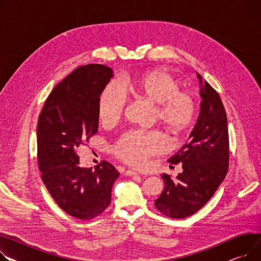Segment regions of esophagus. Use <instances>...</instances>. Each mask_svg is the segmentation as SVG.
Here are the masks:
<instances>
[{
	"label": "esophagus",
	"instance_id": "obj_1",
	"mask_svg": "<svg viewBox=\"0 0 261 261\" xmlns=\"http://www.w3.org/2000/svg\"><path fill=\"white\" fill-rule=\"evenodd\" d=\"M125 175L126 176H136V175H140V174H138V173L137 172H135V171H132V170H127L126 172H125Z\"/></svg>",
	"mask_w": 261,
	"mask_h": 261
}]
</instances>
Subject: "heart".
<instances>
[{"label": "heart", "mask_w": 261, "mask_h": 261, "mask_svg": "<svg viewBox=\"0 0 261 261\" xmlns=\"http://www.w3.org/2000/svg\"><path fill=\"white\" fill-rule=\"evenodd\" d=\"M126 91L156 105L160 123L172 134H180L193 123L196 100L192 93L179 90L178 81L164 70H149L124 79ZM127 95L118 81H111L99 95L98 116L103 125L111 126L123 116ZM166 141L158 131L131 130L121 134L112 147L123 162L142 167L148 158L164 151Z\"/></svg>", "instance_id": "heart-1"}]
</instances>
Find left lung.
Listing matches in <instances>:
<instances>
[{
	"mask_svg": "<svg viewBox=\"0 0 261 261\" xmlns=\"http://www.w3.org/2000/svg\"><path fill=\"white\" fill-rule=\"evenodd\" d=\"M200 111L189 141L169 159L182 164L173 180L163 174L164 190L154 201L160 212L171 218L193 215L209 201L227 175L229 168L228 121L222 101L213 87L197 73Z\"/></svg>",
	"mask_w": 261,
	"mask_h": 261,
	"instance_id": "8db88e82",
	"label": "left lung"
}]
</instances>
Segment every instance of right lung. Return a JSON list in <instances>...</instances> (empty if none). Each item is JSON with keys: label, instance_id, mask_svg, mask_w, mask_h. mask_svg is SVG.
Masks as SVG:
<instances>
[{"label": "right lung", "instance_id": "1", "mask_svg": "<svg viewBox=\"0 0 261 261\" xmlns=\"http://www.w3.org/2000/svg\"><path fill=\"white\" fill-rule=\"evenodd\" d=\"M113 76L110 67L81 66L60 82L47 97L37 127L42 179L62 210L89 220L105 211L119 176L106 161L94 169L80 166L76 149L98 129V98Z\"/></svg>", "mask_w": 261, "mask_h": 261}]
</instances>
